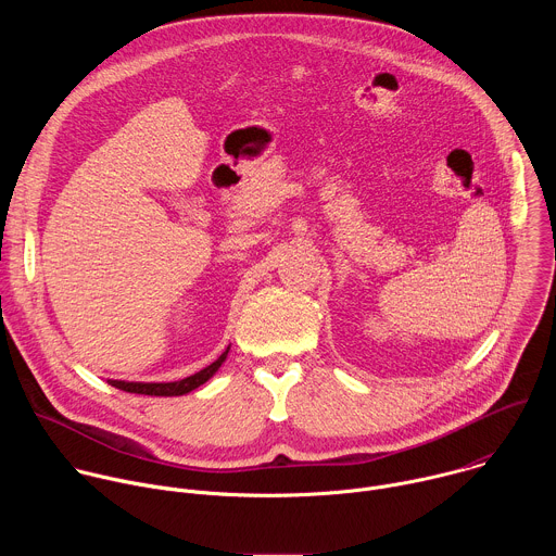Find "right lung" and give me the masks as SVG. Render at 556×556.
Returning a JSON list of instances; mask_svg holds the SVG:
<instances>
[{
	"label": "right lung",
	"mask_w": 556,
	"mask_h": 556,
	"mask_svg": "<svg viewBox=\"0 0 556 556\" xmlns=\"http://www.w3.org/2000/svg\"><path fill=\"white\" fill-rule=\"evenodd\" d=\"M228 350L230 345L219 354L217 361H213L211 365H206L204 369L182 378V380H174V382H129V380H108L112 387L116 389H123V391H129V393H144V395H185L193 389H198L200 384H204L219 367L222 363L226 361L228 356Z\"/></svg>",
	"instance_id": "obj_1"
}]
</instances>
